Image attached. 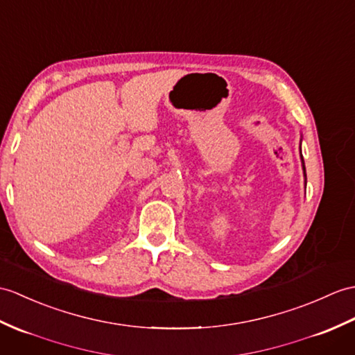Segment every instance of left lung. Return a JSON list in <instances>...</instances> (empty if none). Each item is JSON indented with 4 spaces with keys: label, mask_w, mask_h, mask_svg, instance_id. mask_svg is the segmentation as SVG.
<instances>
[{
    "label": "left lung",
    "mask_w": 355,
    "mask_h": 355,
    "mask_svg": "<svg viewBox=\"0 0 355 355\" xmlns=\"http://www.w3.org/2000/svg\"><path fill=\"white\" fill-rule=\"evenodd\" d=\"M301 150V148H300ZM301 163H302V171H304V180H306V184H307V175H306V164H304V159H302V154H301Z\"/></svg>",
    "instance_id": "obj_1"
}]
</instances>
